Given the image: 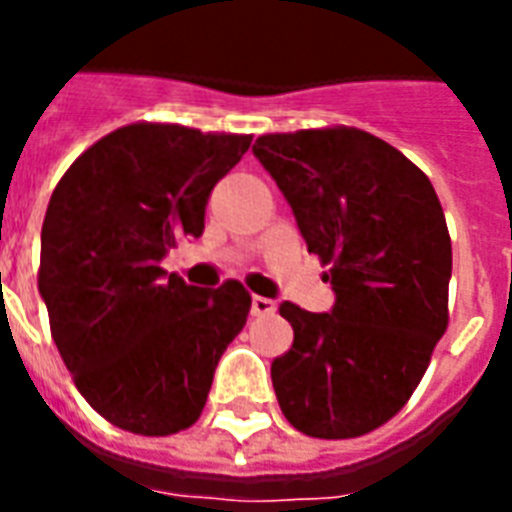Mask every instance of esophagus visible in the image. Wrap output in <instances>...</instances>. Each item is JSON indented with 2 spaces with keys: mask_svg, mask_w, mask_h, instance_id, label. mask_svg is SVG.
<instances>
[{
  "mask_svg": "<svg viewBox=\"0 0 512 512\" xmlns=\"http://www.w3.org/2000/svg\"><path fill=\"white\" fill-rule=\"evenodd\" d=\"M276 313V303L268 297H252V316H273Z\"/></svg>",
  "mask_w": 512,
  "mask_h": 512,
  "instance_id": "1",
  "label": "esophagus"
}]
</instances>
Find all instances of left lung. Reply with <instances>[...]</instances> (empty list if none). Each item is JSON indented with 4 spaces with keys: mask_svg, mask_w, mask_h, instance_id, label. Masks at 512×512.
<instances>
[{
    "mask_svg": "<svg viewBox=\"0 0 512 512\" xmlns=\"http://www.w3.org/2000/svg\"><path fill=\"white\" fill-rule=\"evenodd\" d=\"M329 265L332 313L281 303L295 342L271 380L313 438L372 433L412 398L449 327L452 239L428 175L356 127L260 135L252 146Z\"/></svg>",
    "mask_w": 512,
    "mask_h": 512,
    "instance_id": "1",
    "label": "left lung"
}]
</instances>
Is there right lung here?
I'll list each match as a JSON object with an SVG mask.
<instances>
[{
	"mask_svg": "<svg viewBox=\"0 0 512 512\" xmlns=\"http://www.w3.org/2000/svg\"><path fill=\"white\" fill-rule=\"evenodd\" d=\"M252 135L135 122L90 146L52 191L39 295L52 340L87 404L138 436L199 420L215 366L247 324L239 281L188 287L159 263L199 239L215 183Z\"/></svg>",
	"mask_w": 512,
	"mask_h": 512,
	"instance_id": "obj_1",
	"label": "right lung"
}]
</instances>
